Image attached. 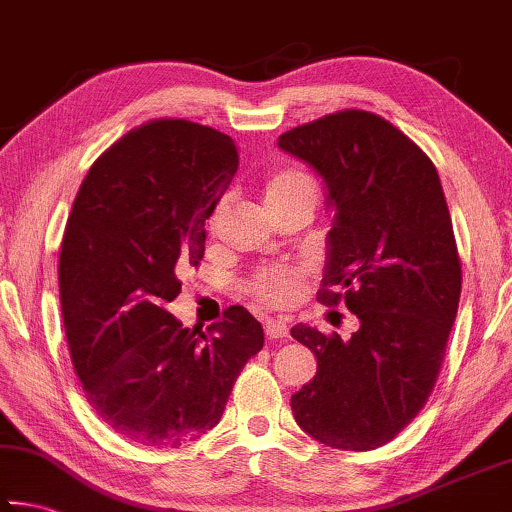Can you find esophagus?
Here are the masks:
<instances>
[{
    "label": "esophagus",
    "mask_w": 512,
    "mask_h": 512,
    "mask_svg": "<svg viewBox=\"0 0 512 512\" xmlns=\"http://www.w3.org/2000/svg\"><path fill=\"white\" fill-rule=\"evenodd\" d=\"M264 329H266V336L268 339H287V334H289V327H287V320H282V318H266V323H264Z\"/></svg>",
    "instance_id": "34e87169"
}]
</instances>
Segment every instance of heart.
Listing matches in <instances>:
<instances>
[{"label": "heart", "instance_id": "heart-1", "mask_svg": "<svg viewBox=\"0 0 512 512\" xmlns=\"http://www.w3.org/2000/svg\"><path fill=\"white\" fill-rule=\"evenodd\" d=\"M296 198H314L316 201V183L309 173L300 169H280L266 180V210H275V207L287 205ZM253 291L257 298L271 302V305H287L300 293V271L289 266L264 268L253 282Z\"/></svg>", "mask_w": 512, "mask_h": 512}]
</instances>
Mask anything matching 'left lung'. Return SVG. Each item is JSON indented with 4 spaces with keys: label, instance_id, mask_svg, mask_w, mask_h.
Returning <instances> with one entry per match:
<instances>
[{
    "label": "left lung",
    "instance_id": "1",
    "mask_svg": "<svg viewBox=\"0 0 512 512\" xmlns=\"http://www.w3.org/2000/svg\"><path fill=\"white\" fill-rule=\"evenodd\" d=\"M277 146L323 178L334 207L318 300L359 318L345 341L291 327L318 361L291 397L293 418L318 443L368 452L420 413L445 357L461 259L443 187L427 155L372 112L327 115Z\"/></svg>",
    "mask_w": 512,
    "mask_h": 512
}]
</instances>
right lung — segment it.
<instances>
[{"label":"right lung","instance_id":"obj_1","mask_svg":"<svg viewBox=\"0 0 512 512\" xmlns=\"http://www.w3.org/2000/svg\"><path fill=\"white\" fill-rule=\"evenodd\" d=\"M237 164L232 137L158 119L112 144L76 194L58 262L67 345L94 413L131 443L180 447L216 427L264 345L244 307L207 334L167 309Z\"/></svg>","mask_w":512,"mask_h":512}]
</instances>
